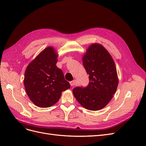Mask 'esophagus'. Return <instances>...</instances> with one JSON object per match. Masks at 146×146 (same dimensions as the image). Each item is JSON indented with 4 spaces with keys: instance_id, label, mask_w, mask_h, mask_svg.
<instances>
[{
    "instance_id": "esophagus-1",
    "label": "esophagus",
    "mask_w": 146,
    "mask_h": 146,
    "mask_svg": "<svg viewBox=\"0 0 146 146\" xmlns=\"http://www.w3.org/2000/svg\"><path fill=\"white\" fill-rule=\"evenodd\" d=\"M75 82H76V80H72V81L69 82V83H70V84H71V86H75Z\"/></svg>"
}]
</instances>
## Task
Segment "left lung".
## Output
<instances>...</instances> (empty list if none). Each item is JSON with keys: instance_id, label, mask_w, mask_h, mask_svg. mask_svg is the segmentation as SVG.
<instances>
[{"instance_id": "obj_1", "label": "left lung", "mask_w": 146, "mask_h": 146, "mask_svg": "<svg viewBox=\"0 0 146 146\" xmlns=\"http://www.w3.org/2000/svg\"><path fill=\"white\" fill-rule=\"evenodd\" d=\"M82 64L89 75V83L86 87L74 88L73 94L84 108L102 109L112 99L118 85L115 62L105 47L96 43L88 48Z\"/></svg>"}]
</instances>
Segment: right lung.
Instances as JSON below:
<instances>
[{"mask_svg": "<svg viewBox=\"0 0 146 146\" xmlns=\"http://www.w3.org/2000/svg\"><path fill=\"white\" fill-rule=\"evenodd\" d=\"M58 55L48 47L28 65L24 84L27 94L36 106L48 108L60 99L62 92L70 88L64 73L56 66Z\"/></svg>", "mask_w": 146, "mask_h": 146, "instance_id": "right-lung-1", "label": "right lung"}]
</instances>
